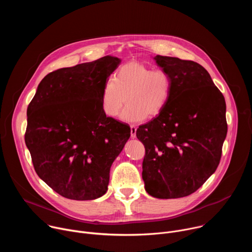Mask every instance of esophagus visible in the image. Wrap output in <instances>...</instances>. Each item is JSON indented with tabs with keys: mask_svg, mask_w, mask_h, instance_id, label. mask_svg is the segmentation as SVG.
I'll list each match as a JSON object with an SVG mask.
<instances>
[{
	"mask_svg": "<svg viewBox=\"0 0 252 252\" xmlns=\"http://www.w3.org/2000/svg\"><path fill=\"white\" fill-rule=\"evenodd\" d=\"M130 136L132 138H134L136 136V126L133 125L130 126Z\"/></svg>",
	"mask_w": 252,
	"mask_h": 252,
	"instance_id": "obj_1",
	"label": "esophagus"
}]
</instances>
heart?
Returning <instances> with one entry per match:
<instances>
[{"mask_svg": "<svg viewBox=\"0 0 252 252\" xmlns=\"http://www.w3.org/2000/svg\"><path fill=\"white\" fill-rule=\"evenodd\" d=\"M172 91V79L163 69H153L139 62H128L107 80L101 91L100 106L103 114L116 118L124 104L121 119L139 123L158 116L167 104Z\"/></svg>", "mask_w": 252, "mask_h": 252, "instance_id": "1", "label": "heart"}]
</instances>
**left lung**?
<instances>
[{"mask_svg": "<svg viewBox=\"0 0 252 252\" xmlns=\"http://www.w3.org/2000/svg\"><path fill=\"white\" fill-rule=\"evenodd\" d=\"M157 63L172 79L163 111L140 126L142 179L149 194L179 198L196 191L220 164L227 133L224 96L199 63L157 56Z\"/></svg>", "mask_w": 252, "mask_h": 252, "instance_id": "1", "label": "left lung"}]
</instances>
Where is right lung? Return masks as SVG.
<instances>
[{
  "instance_id": "1",
  "label": "right lung",
  "mask_w": 252,
  "mask_h": 252,
  "mask_svg": "<svg viewBox=\"0 0 252 252\" xmlns=\"http://www.w3.org/2000/svg\"><path fill=\"white\" fill-rule=\"evenodd\" d=\"M120 63L105 56L52 71L28 106L25 141L34 170L65 198L103 195L111 166L130 136L129 126L100 106L102 87Z\"/></svg>"
}]
</instances>
